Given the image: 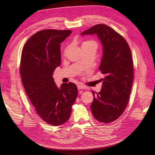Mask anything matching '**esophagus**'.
Returning a JSON list of instances; mask_svg holds the SVG:
<instances>
[{"mask_svg": "<svg viewBox=\"0 0 155 155\" xmlns=\"http://www.w3.org/2000/svg\"><path fill=\"white\" fill-rule=\"evenodd\" d=\"M77 87L78 90H83V89H84V88H86V87H84L83 84H78Z\"/></svg>", "mask_w": 155, "mask_h": 155, "instance_id": "esophagus-1", "label": "esophagus"}]
</instances>
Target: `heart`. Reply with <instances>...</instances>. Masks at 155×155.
<instances>
[{
    "label": "heart",
    "instance_id": "1",
    "mask_svg": "<svg viewBox=\"0 0 155 155\" xmlns=\"http://www.w3.org/2000/svg\"><path fill=\"white\" fill-rule=\"evenodd\" d=\"M92 43L96 44V43H95V42L93 41H84L83 43V45H82V47H83V46H84V45H87L92 44Z\"/></svg>",
    "mask_w": 155,
    "mask_h": 155
}]
</instances>
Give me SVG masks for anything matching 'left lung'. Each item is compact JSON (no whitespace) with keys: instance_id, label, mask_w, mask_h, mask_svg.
Here are the masks:
<instances>
[{"instance_id":"8db88e82","label":"left lung","mask_w":155,"mask_h":155,"mask_svg":"<svg viewBox=\"0 0 155 155\" xmlns=\"http://www.w3.org/2000/svg\"><path fill=\"white\" fill-rule=\"evenodd\" d=\"M97 35L103 45L99 71L105 75L99 93L94 96L91 109L101 123L117 120L126 108L133 82V61L126 40L106 25H97L81 35Z\"/></svg>"}]
</instances>
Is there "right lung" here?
Returning a JSON list of instances; mask_svg holds the SVG:
<instances>
[{"mask_svg": "<svg viewBox=\"0 0 155 155\" xmlns=\"http://www.w3.org/2000/svg\"><path fill=\"white\" fill-rule=\"evenodd\" d=\"M71 31L46 29L36 32L22 48L20 74L22 84L35 110L42 120L59 126L70 118L78 89L72 83L60 87L52 77L61 64V43Z\"/></svg>", "mask_w": 155, "mask_h": 155, "instance_id": "obj_1", "label": "right lung"}]
</instances>
